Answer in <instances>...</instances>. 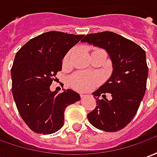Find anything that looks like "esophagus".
Instances as JSON below:
<instances>
[{"mask_svg": "<svg viewBox=\"0 0 157 157\" xmlns=\"http://www.w3.org/2000/svg\"><path fill=\"white\" fill-rule=\"evenodd\" d=\"M81 98H86V95H85V94H82V95H81Z\"/></svg>", "mask_w": 157, "mask_h": 157, "instance_id": "obj_1", "label": "esophagus"}]
</instances>
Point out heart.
<instances>
[{
  "mask_svg": "<svg viewBox=\"0 0 157 157\" xmlns=\"http://www.w3.org/2000/svg\"><path fill=\"white\" fill-rule=\"evenodd\" d=\"M73 51H70L66 55L65 62H67L71 57ZM99 82L98 76L87 73H77L71 78V85L74 88L80 91H88L93 88Z\"/></svg>",
  "mask_w": 157,
  "mask_h": 157,
  "instance_id": "obj_1",
  "label": "heart"
}]
</instances>
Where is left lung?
I'll use <instances>...</instances> for the list:
<instances>
[{
	"instance_id": "left-lung-1",
	"label": "left lung",
	"mask_w": 157,
	"mask_h": 157,
	"mask_svg": "<svg viewBox=\"0 0 157 157\" xmlns=\"http://www.w3.org/2000/svg\"><path fill=\"white\" fill-rule=\"evenodd\" d=\"M82 43L103 48L112 61L113 72L107 82L92 93L97 100L87 118L95 128L106 132L124 128L137 113L145 95L148 67L144 49L134 42L113 32L91 33ZM106 92L111 100L99 99Z\"/></svg>"
}]
</instances>
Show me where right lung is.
I'll return each instance as SVG.
<instances>
[{"label":"right lung","instance_id":"add662e5","mask_svg":"<svg viewBox=\"0 0 157 157\" xmlns=\"http://www.w3.org/2000/svg\"><path fill=\"white\" fill-rule=\"evenodd\" d=\"M84 35L50 31L37 36L16 54L11 70L12 95L26 124L33 131L48 135L64 125L66 107L81 97L71 89L52 92L50 85L62 60Z\"/></svg>","mask_w":157,"mask_h":157}]
</instances>
